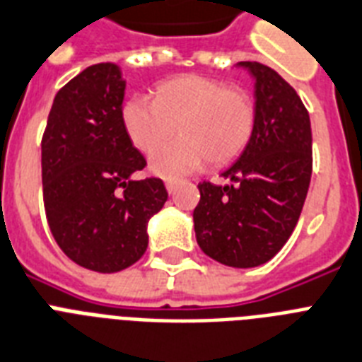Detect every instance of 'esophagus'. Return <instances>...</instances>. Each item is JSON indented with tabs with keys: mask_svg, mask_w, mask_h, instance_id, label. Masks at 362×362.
<instances>
[{
	"mask_svg": "<svg viewBox=\"0 0 362 362\" xmlns=\"http://www.w3.org/2000/svg\"><path fill=\"white\" fill-rule=\"evenodd\" d=\"M165 187H167V191H169V193H173V191H175V187H176V178H167Z\"/></svg>",
	"mask_w": 362,
	"mask_h": 362,
	"instance_id": "1",
	"label": "esophagus"
}]
</instances>
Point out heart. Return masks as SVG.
<instances>
[{"label":"heart","instance_id":"obj_1","mask_svg":"<svg viewBox=\"0 0 362 362\" xmlns=\"http://www.w3.org/2000/svg\"><path fill=\"white\" fill-rule=\"evenodd\" d=\"M176 122L182 135L160 147ZM122 124L139 151L160 147L151 156L152 171L180 176L206 160L225 165L242 154L255 130V102L221 79L184 74L158 85L154 98L132 96L122 107Z\"/></svg>","mask_w":362,"mask_h":362}]
</instances>
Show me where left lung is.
I'll use <instances>...</instances> for the list:
<instances>
[{
	"instance_id": "left-lung-1",
	"label": "left lung",
	"mask_w": 362,
	"mask_h": 362,
	"mask_svg": "<svg viewBox=\"0 0 362 362\" xmlns=\"http://www.w3.org/2000/svg\"><path fill=\"white\" fill-rule=\"evenodd\" d=\"M255 78V130L227 171L230 184L201 182L193 210L197 243L230 267L272 260L293 232L313 175L310 119L298 93L273 69L238 63Z\"/></svg>"
}]
</instances>
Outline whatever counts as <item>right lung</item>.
I'll return each instance as SVG.
<instances>
[{"label": "right lung", "mask_w": 362, "mask_h": 362, "mask_svg": "<svg viewBox=\"0 0 362 362\" xmlns=\"http://www.w3.org/2000/svg\"><path fill=\"white\" fill-rule=\"evenodd\" d=\"M124 89L117 64L85 69L55 95L42 135L49 230L70 260L98 273L145 255L148 219L167 201L160 178H132L146 161L122 124Z\"/></svg>", "instance_id": "add662e5"}]
</instances>
